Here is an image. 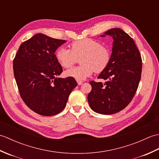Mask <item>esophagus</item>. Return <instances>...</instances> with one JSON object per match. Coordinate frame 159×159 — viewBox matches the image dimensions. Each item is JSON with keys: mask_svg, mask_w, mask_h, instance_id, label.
Listing matches in <instances>:
<instances>
[{"mask_svg": "<svg viewBox=\"0 0 159 159\" xmlns=\"http://www.w3.org/2000/svg\"><path fill=\"white\" fill-rule=\"evenodd\" d=\"M83 81H80V80H77V83H78V85H82L83 84Z\"/></svg>", "mask_w": 159, "mask_h": 159, "instance_id": "1", "label": "esophagus"}]
</instances>
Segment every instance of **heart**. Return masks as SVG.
Wrapping results in <instances>:
<instances>
[{
    "label": "heart",
    "mask_w": 159,
    "mask_h": 159,
    "mask_svg": "<svg viewBox=\"0 0 159 159\" xmlns=\"http://www.w3.org/2000/svg\"><path fill=\"white\" fill-rule=\"evenodd\" d=\"M71 50L63 47L55 52L57 61L64 68H69L76 63L78 58L82 64L67 70L65 75L77 80H83L91 76L95 71L102 72L109 66L111 54L109 48L102 46L96 40L86 38L74 42L70 44Z\"/></svg>",
    "instance_id": "1"
}]
</instances>
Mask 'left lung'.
<instances>
[{
    "label": "left lung",
    "mask_w": 159,
    "mask_h": 159,
    "mask_svg": "<svg viewBox=\"0 0 159 159\" xmlns=\"http://www.w3.org/2000/svg\"><path fill=\"white\" fill-rule=\"evenodd\" d=\"M113 38L111 61L98 79L106 82L91 81L92 91L87 99L93 111L111 115L123 110L135 94L141 79L142 61L133 38L118 28L111 29L100 37Z\"/></svg>",
    "instance_id": "left-lung-1"
}]
</instances>
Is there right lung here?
I'll return each mask as SVG.
<instances>
[{
  "instance_id": "obj_1",
  "label": "right lung",
  "mask_w": 159,
  "mask_h": 159,
  "mask_svg": "<svg viewBox=\"0 0 159 159\" xmlns=\"http://www.w3.org/2000/svg\"><path fill=\"white\" fill-rule=\"evenodd\" d=\"M65 42L38 33L20 46L13 59L20 96L29 108L41 116H52L62 111L77 85L74 78L57 77L63 69L55 52Z\"/></svg>"
}]
</instances>
